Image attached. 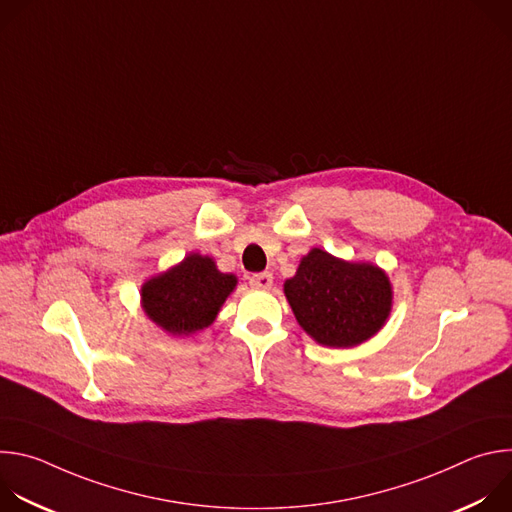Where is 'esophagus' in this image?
Returning a JSON list of instances; mask_svg holds the SVG:
<instances>
[{
    "label": "esophagus",
    "instance_id": "34e87169",
    "mask_svg": "<svg viewBox=\"0 0 512 512\" xmlns=\"http://www.w3.org/2000/svg\"><path fill=\"white\" fill-rule=\"evenodd\" d=\"M249 283L257 289H269L271 283H273V275L269 271H263V273H253L249 275Z\"/></svg>",
    "mask_w": 512,
    "mask_h": 512
}]
</instances>
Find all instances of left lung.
Segmentation results:
<instances>
[{"instance_id": "8db88e82", "label": "left lung", "mask_w": 512, "mask_h": 512, "mask_svg": "<svg viewBox=\"0 0 512 512\" xmlns=\"http://www.w3.org/2000/svg\"><path fill=\"white\" fill-rule=\"evenodd\" d=\"M300 326L320 344L348 348L371 338L391 312V283L371 263L312 249L283 285Z\"/></svg>"}]
</instances>
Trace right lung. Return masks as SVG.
<instances>
[{"instance_id":"right-lung-1","label":"right lung","mask_w":512,"mask_h":512,"mask_svg":"<svg viewBox=\"0 0 512 512\" xmlns=\"http://www.w3.org/2000/svg\"><path fill=\"white\" fill-rule=\"evenodd\" d=\"M235 285V275L221 273L210 257L194 253L141 287L143 310L166 332L192 334L212 324Z\"/></svg>"}]
</instances>
